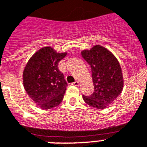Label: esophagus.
I'll use <instances>...</instances> for the list:
<instances>
[{"mask_svg":"<svg viewBox=\"0 0 147 147\" xmlns=\"http://www.w3.org/2000/svg\"><path fill=\"white\" fill-rule=\"evenodd\" d=\"M71 85H72V86H78V85H79V82H78V81H76L75 82H72V83H71Z\"/></svg>","mask_w":147,"mask_h":147,"instance_id":"esophagus-1","label":"esophagus"}]
</instances>
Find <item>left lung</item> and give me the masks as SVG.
Listing matches in <instances>:
<instances>
[{"instance_id": "obj_1", "label": "left lung", "mask_w": 147, "mask_h": 147, "mask_svg": "<svg viewBox=\"0 0 147 147\" xmlns=\"http://www.w3.org/2000/svg\"><path fill=\"white\" fill-rule=\"evenodd\" d=\"M81 54L91 67L94 86L91 96H82L84 101L94 108L106 109L123 90L120 65L113 54L99 45H96L90 50H83Z\"/></svg>"}]
</instances>
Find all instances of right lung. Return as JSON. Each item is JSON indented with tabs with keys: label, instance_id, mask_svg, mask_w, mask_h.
Here are the masks:
<instances>
[{
	"label": "right lung",
	"instance_id": "obj_1",
	"mask_svg": "<svg viewBox=\"0 0 147 147\" xmlns=\"http://www.w3.org/2000/svg\"><path fill=\"white\" fill-rule=\"evenodd\" d=\"M66 55L67 52L59 53L50 46L44 47L31 56L24 67V89L42 109L59 106L63 99L68 84L58 65Z\"/></svg>",
	"mask_w": 147,
	"mask_h": 147
}]
</instances>
